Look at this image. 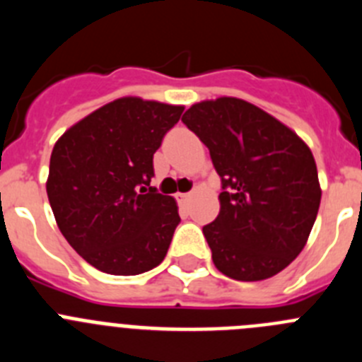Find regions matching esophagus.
<instances>
[{
    "label": "esophagus",
    "instance_id": "34e87169",
    "mask_svg": "<svg viewBox=\"0 0 362 362\" xmlns=\"http://www.w3.org/2000/svg\"><path fill=\"white\" fill-rule=\"evenodd\" d=\"M179 201H183V203H185V201H188V199H190V197H192V194H190V192H187V194H179Z\"/></svg>",
    "mask_w": 362,
    "mask_h": 362
}]
</instances>
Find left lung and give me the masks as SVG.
<instances>
[{
  "instance_id": "8db88e82",
  "label": "left lung",
  "mask_w": 362,
  "mask_h": 362,
  "mask_svg": "<svg viewBox=\"0 0 362 362\" xmlns=\"http://www.w3.org/2000/svg\"><path fill=\"white\" fill-rule=\"evenodd\" d=\"M183 123L209 146L223 192L203 226L221 274L263 281L305 248L321 203L317 166L303 139L268 112L238 98L192 105Z\"/></svg>"
}]
</instances>
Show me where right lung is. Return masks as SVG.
I'll use <instances>...</instances> for the list:
<instances>
[{
  "label": "right lung",
  "instance_id": "right-lung-1",
  "mask_svg": "<svg viewBox=\"0 0 362 362\" xmlns=\"http://www.w3.org/2000/svg\"><path fill=\"white\" fill-rule=\"evenodd\" d=\"M185 107L119 98L72 124L50 156L47 196L86 263L137 276L165 259L179 225L174 197L150 187L153 153Z\"/></svg>",
  "mask_w": 362,
  "mask_h": 362
}]
</instances>
